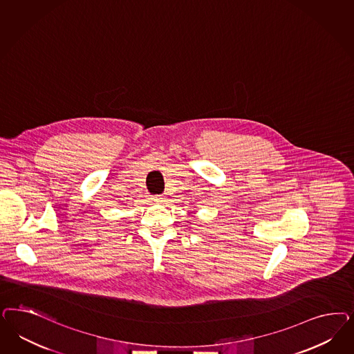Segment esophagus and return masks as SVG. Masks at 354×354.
<instances>
[{
	"instance_id": "1",
	"label": "esophagus",
	"mask_w": 354,
	"mask_h": 354,
	"mask_svg": "<svg viewBox=\"0 0 354 354\" xmlns=\"http://www.w3.org/2000/svg\"><path fill=\"white\" fill-rule=\"evenodd\" d=\"M152 201L161 203V202L165 201V195H155V196H152Z\"/></svg>"
}]
</instances>
